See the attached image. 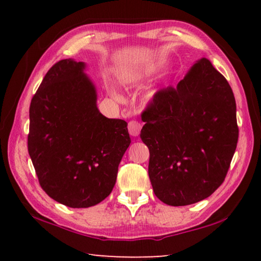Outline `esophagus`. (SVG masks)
Instances as JSON below:
<instances>
[{
  "label": "esophagus",
  "mask_w": 261,
  "mask_h": 261,
  "mask_svg": "<svg viewBox=\"0 0 261 261\" xmlns=\"http://www.w3.org/2000/svg\"><path fill=\"white\" fill-rule=\"evenodd\" d=\"M127 130H129V134L134 137L139 136L140 130H141V124L138 121H131L129 122V125H127Z\"/></svg>",
  "instance_id": "34e87169"
}]
</instances>
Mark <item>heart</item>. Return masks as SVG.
I'll use <instances>...</instances> for the list:
<instances>
[{
    "label": "heart",
    "mask_w": 261,
    "mask_h": 261,
    "mask_svg": "<svg viewBox=\"0 0 261 261\" xmlns=\"http://www.w3.org/2000/svg\"><path fill=\"white\" fill-rule=\"evenodd\" d=\"M139 78H140L139 73H129V74H126V76L123 77L122 82H123V84H124V85L127 86V85H132V84H135ZM107 88H108V92H109L110 95L114 96L115 99H121L120 94H118V92L116 91V88H115L114 86L108 85ZM152 96H153L152 93L148 94V98H152Z\"/></svg>",
    "instance_id": "1"
}]
</instances>
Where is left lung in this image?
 <instances>
[{
    "label": "left lung",
    "instance_id": "obj_1",
    "mask_svg": "<svg viewBox=\"0 0 261 261\" xmlns=\"http://www.w3.org/2000/svg\"><path fill=\"white\" fill-rule=\"evenodd\" d=\"M141 116L148 176L162 202L191 205L223 183L238 140L236 101L208 60L197 61L175 88L159 91Z\"/></svg>",
    "mask_w": 261,
    "mask_h": 261
}]
</instances>
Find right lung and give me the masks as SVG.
I'll use <instances>...</instances> for the list:
<instances>
[{
  "label": "right lung",
  "instance_id": "add662e5",
  "mask_svg": "<svg viewBox=\"0 0 261 261\" xmlns=\"http://www.w3.org/2000/svg\"><path fill=\"white\" fill-rule=\"evenodd\" d=\"M85 69L84 62H57L30 106L28 147L39 183L72 208H87L109 196L131 143L125 121L99 112Z\"/></svg>",
  "mask_w": 261,
  "mask_h": 261
}]
</instances>
